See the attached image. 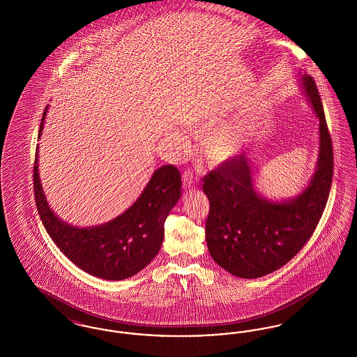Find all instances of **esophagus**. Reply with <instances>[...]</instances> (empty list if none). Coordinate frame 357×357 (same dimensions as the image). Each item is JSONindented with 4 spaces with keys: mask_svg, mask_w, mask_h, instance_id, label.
<instances>
[{
    "mask_svg": "<svg viewBox=\"0 0 357 357\" xmlns=\"http://www.w3.org/2000/svg\"><path fill=\"white\" fill-rule=\"evenodd\" d=\"M182 186H183L185 190H192V188H195V186H197V179L194 178V175L190 171H187V172L183 174Z\"/></svg>",
    "mask_w": 357,
    "mask_h": 357,
    "instance_id": "1",
    "label": "esophagus"
}]
</instances>
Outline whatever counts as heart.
<instances>
[{"label":"heart","mask_w":357,"mask_h":357,"mask_svg":"<svg viewBox=\"0 0 357 357\" xmlns=\"http://www.w3.org/2000/svg\"><path fill=\"white\" fill-rule=\"evenodd\" d=\"M208 124L204 121H190L188 128L192 132H202ZM172 142L178 146L179 150H185L187 139L182 134L172 135ZM243 146V136L241 131L231 127L223 126L213 130H208L201 135L199 150L204 158L213 165H225L231 162L238 153H241Z\"/></svg>","instance_id":"obj_1"}]
</instances>
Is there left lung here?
I'll return each mask as SVG.
<instances>
[{"label":"left lung","mask_w":357,"mask_h":357,"mask_svg":"<svg viewBox=\"0 0 357 357\" xmlns=\"http://www.w3.org/2000/svg\"><path fill=\"white\" fill-rule=\"evenodd\" d=\"M300 89L319 120L314 174L294 197L272 199L257 188L258 169L242 153L204 176L210 202L206 242L213 259L239 278H258L284 266L312 237L333 176V149L314 80L297 72Z\"/></svg>","instance_id":"8db88e82"}]
</instances>
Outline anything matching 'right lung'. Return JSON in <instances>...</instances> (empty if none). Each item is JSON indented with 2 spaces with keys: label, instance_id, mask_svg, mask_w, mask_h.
I'll return each mask as SVG.
<instances>
[{
  "label": "right lung",
  "instance_id": "1",
  "mask_svg": "<svg viewBox=\"0 0 357 357\" xmlns=\"http://www.w3.org/2000/svg\"><path fill=\"white\" fill-rule=\"evenodd\" d=\"M48 107L41 118V137ZM34 198L43 225L52 241L77 268L108 280L130 278L144 269L160 250L165 221L181 198V174L172 165L153 171L139 198L111 221L76 226L61 220L48 202L38 172V144L33 170Z\"/></svg>",
  "mask_w": 357,
  "mask_h": 357
}]
</instances>
